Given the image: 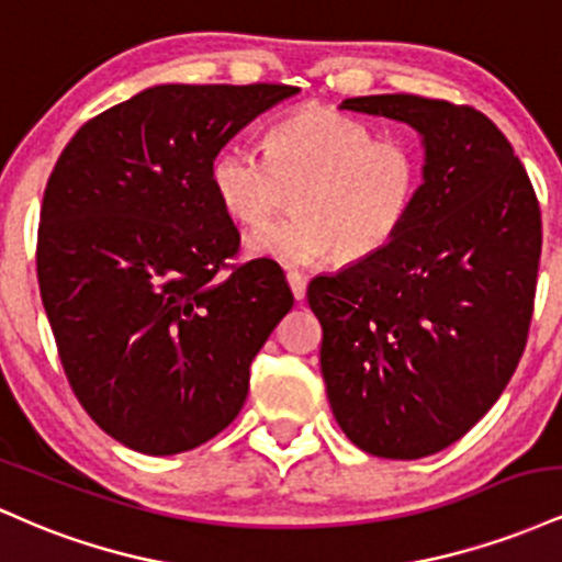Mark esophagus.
Segmentation results:
<instances>
[{
    "mask_svg": "<svg viewBox=\"0 0 562 562\" xmlns=\"http://www.w3.org/2000/svg\"><path fill=\"white\" fill-rule=\"evenodd\" d=\"M288 285L290 290H293L295 301H303L306 299V277H303L301 272H288Z\"/></svg>",
    "mask_w": 562,
    "mask_h": 562,
    "instance_id": "34e87169",
    "label": "esophagus"
}]
</instances>
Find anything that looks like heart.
<instances>
[{"label": "heart", "mask_w": 562, "mask_h": 562, "mask_svg": "<svg viewBox=\"0 0 562 562\" xmlns=\"http://www.w3.org/2000/svg\"><path fill=\"white\" fill-rule=\"evenodd\" d=\"M214 195L235 222L293 214L248 237V254L303 267L335 254L357 263L396 240L423 187V158L406 139H378L364 121L303 108L272 126L263 153L229 145L211 164Z\"/></svg>", "instance_id": "obj_1"}]
</instances>
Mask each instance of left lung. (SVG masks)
I'll return each mask as SVG.
<instances>
[{
    "mask_svg": "<svg viewBox=\"0 0 562 562\" xmlns=\"http://www.w3.org/2000/svg\"><path fill=\"white\" fill-rule=\"evenodd\" d=\"M344 111L423 137V187L389 248L308 282L319 364L340 430L385 460L460 441L524 357L537 295L541 214L505 134L468 105L370 94Z\"/></svg>",
    "mask_w": 562,
    "mask_h": 562,
    "instance_id": "8db88e82",
    "label": "left lung"
}]
</instances>
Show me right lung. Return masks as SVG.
<instances>
[{
	"label": "right lung",
	"instance_id": "add662e5",
	"mask_svg": "<svg viewBox=\"0 0 562 562\" xmlns=\"http://www.w3.org/2000/svg\"><path fill=\"white\" fill-rule=\"evenodd\" d=\"M285 83H158L87 121L49 173L36 274L70 389L142 454L222 434L250 362L293 308L272 259L229 268L240 232L211 187L216 153Z\"/></svg>",
	"mask_w": 562,
	"mask_h": 562
}]
</instances>
